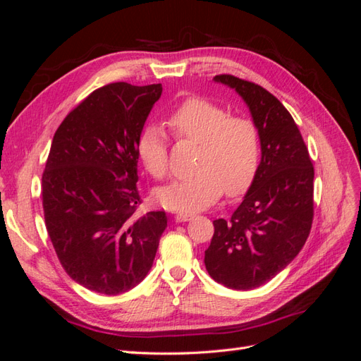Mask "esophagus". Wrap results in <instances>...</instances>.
<instances>
[{
	"mask_svg": "<svg viewBox=\"0 0 361 361\" xmlns=\"http://www.w3.org/2000/svg\"><path fill=\"white\" fill-rule=\"evenodd\" d=\"M195 215L192 212H178L176 214V221H190Z\"/></svg>",
	"mask_w": 361,
	"mask_h": 361,
	"instance_id": "esophagus-1",
	"label": "esophagus"
}]
</instances>
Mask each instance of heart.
I'll return each mask as SVG.
<instances>
[{"mask_svg":"<svg viewBox=\"0 0 361 361\" xmlns=\"http://www.w3.org/2000/svg\"><path fill=\"white\" fill-rule=\"evenodd\" d=\"M178 138L199 143L190 176L157 191L162 206L195 211L212 204L221 192L239 195L253 183L260 162V133L248 116H228L224 106L204 97H188L169 117ZM137 154L149 174L162 179L169 171V138L162 128L146 126L137 140Z\"/></svg>","mask_w":361,"mask_h":361,"instance_id":"1","label":"heart"}]
</instances>
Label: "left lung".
<instances>
[{"label":"left lung","instance_id":"1","mask_svg":"<svg viewBox=\"0 0 361 361\" xmlns=\"http://www.w3.org/2000/svg\"><path fill=\"white\" fill-rule=\"evenodd\" d=\"M214 81L245 101L260 133L262 159L243 203L228 220L214 221L204 265L215 281L250 290L274 279L307 241L314 170L297 123L274 94L233 75Z\"/></svg>","mask_w":361,"mask_h":361}]
</instances>
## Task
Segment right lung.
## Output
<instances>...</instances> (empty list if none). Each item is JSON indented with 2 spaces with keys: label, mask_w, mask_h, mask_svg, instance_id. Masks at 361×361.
I'll use <instances>...</instances> for the list:
<instances>
[{
  "label": "right lung",
  "mask_w": 361,
  "mask_h": 361,
  "mask_svg": "<svg viewBox=\"0 0 361 361\" xmlns=\"http://www.w3.org/2000/svg\"><path fill=\"white\" fill-rule=\"evenodd\" d=\"M161 93V84H106L52 138L42 176L47 231L68 276L97 293L137 286L167 227L164 211L137 214V140Z\"/></svg>",
  "instance_id": "right-lung-1"
}]
</instances>
